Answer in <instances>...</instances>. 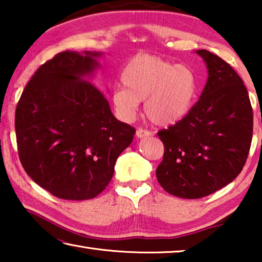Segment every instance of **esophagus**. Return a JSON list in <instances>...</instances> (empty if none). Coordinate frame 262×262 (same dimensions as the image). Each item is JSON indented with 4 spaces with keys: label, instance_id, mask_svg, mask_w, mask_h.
Returning a JSON list of instances; mask_svg holds the SVG:
<instances>
[{
    "label": "esophagus",
    "instance_id": "obj_1",
    "mask_svg": "<svg viewBox=\"0 0 262 262\" xmlns=\"http://www.w3.org/2000/svg\"><path fill=\"white\" fill-rule=\"evenodd\" d=\"M150 134H151V133L147 129H143V128H137L136 129V136L139 137V139H143V137L150 136Z\"/></svg>",
    "mask_w": 262,
    "mask_h": 262
}]
</instances>
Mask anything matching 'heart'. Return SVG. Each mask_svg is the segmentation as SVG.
<instances>
[{"instance_id": "heart-1", "label": "heart", "mask_w": 262, "mask_h": 262, "mask_svg": "<svg viewBox=\"0 0 262 262\" xmlns=\"http://www.w3.org/2000/svg\"><path fill=\"white\" fill-rule=\"evenodd\" d=\"M123 86L114 89L112 101L122 120L134 119L139 103L158 126H168L189 112L198 94L199 81L189 67L173 63L152 54H139L126 64L121 74Z\"/></svg>"}]
</instances>
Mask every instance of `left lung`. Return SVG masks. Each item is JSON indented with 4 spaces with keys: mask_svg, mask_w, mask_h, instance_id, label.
Returning a JSON list of instances; mask_svg holds the SVG:
<instances>
[{
    "mask_svg": "<svg viewBox=\"0 0 262 262\" xmlns=\"http://www.w3.org/2000/svg\"><path fill=\"white\" fill-rule=\"evenodd\" d=\"M196 53L208 68L200 99L181 120L157 133L164 144L157 180L183 199L207 196L231 183L245 165L253 134V110L243 79L220 56Z\"/></svg>",
    "mask_w": 262,
    "mask_h": 262,
    "instance_id": "8db88e82",
    "label": "left lung"
}]
</instances>
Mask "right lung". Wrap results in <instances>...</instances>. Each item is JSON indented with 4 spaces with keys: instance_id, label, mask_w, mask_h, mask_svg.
Listing matches in <instances>:
<instances>
[{
    "instance_id": "add662e5",
    "label": "right lung",
    "mask_w": 262,
    "mask_h": 262,
    "mask_svg": "<svg viewBox=\"0 0 262 262\" xmlns=\"http://www.w3.org/2000/svg\"><path fill=\"white\" fill-rule=\"evenodd\" d=\"M98 55L56 54L34 73L16 107L21 165L34 183L63 200H89L103 192L135 134L86 78Z\"/></svg>"
}]
</instances>
